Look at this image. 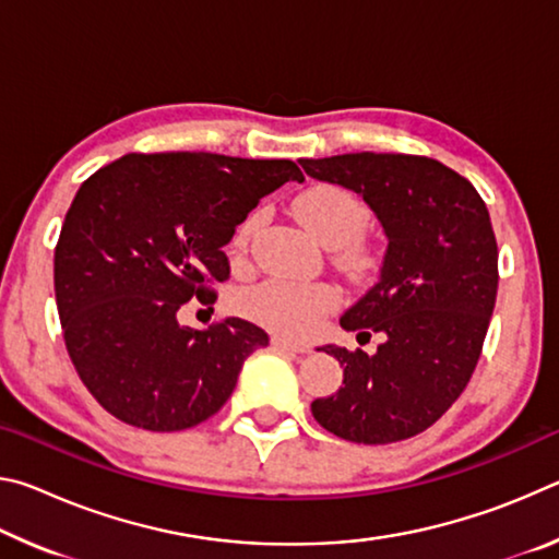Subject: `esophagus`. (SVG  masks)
<instances>
[{
	"label": "esophagus",
	"mask_w": 559,
	"mask_h": 559,
	"mask_svg": "<svg viewBox=\"0 0 559 559\" xmlns=\"http://www.w3.org/2000/svg\"><path fill=\"white\" fill-rule=\"evenodd\" d=\"M271 345L278 347V349H286V353H296V355L308 353V345L296 343V340H288V337H283V335H273L271 337Z\"/></svg>",
	"instance_id": "34e87169"
}]
</instances>
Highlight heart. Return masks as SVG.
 Returning <instances> with one entry per match:
<instances>
[{"label": "heart", "instance_id": "b5f03b06", "mask_svg": "<svg viewBox=\"0 0 559 559\" xmlns=\"http://www.w3.org/2000/svg\"><path fill=\"white\" fill-rule=\"evenodd\" d=\"M298 222L325 246H343L357 241L367 231L370 212L353 192L335 185H318L306 189L298 197ZM253 222L239 226L231 249L241 253L249 241ZM340 296L328 283H293V281H266L261 286L246 290L241 296L243 313L259 320L278 333L306 337L313 333L328 313L337 308Z\"/></svg>", "mask_w": 559, "mask_h": 559}]
</instances>
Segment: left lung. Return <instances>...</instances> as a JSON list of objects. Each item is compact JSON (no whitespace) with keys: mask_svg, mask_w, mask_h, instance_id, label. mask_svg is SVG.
Segmentation results:
<instances>
[{"mask_svg":"<svg viewBox=\"0 0 559 559\" xmlns=\"http://www.w3.org/2000/svg\"><path fill=\"white\" fill-rule=\"evenodd\" d=\"M306 175L353 189L380 219V281L340 325L382 333L374 355L325 345L343 386L310 404L316 421L355 443H394L429 429L466 390L498 290V246L484 200L439 159L349 153L298 159Z\"/></svg>","mask_w":559,"mask_h":559,"instance_id":"8db88e82","label":"left lung"}]
</instances>
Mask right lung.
I'll return each instance as SVG.
<instances>
[{
  "mask_svg": "<svg viewBox=\"0 0 559 559\" xmlns=\"http://www.w3.org/2000/svg\"><path fill=\"white\" fill-rule=\"evenodd\" d=\"M290 179L302 182L290 159L130 153L81 185L53 288L66 349L103 409L147 431H182L222 409L269 335L241 318L194 330L177 313L216 300L236 226Z\"/></svg>",
  "mask_w": 559,
  "mask_h": 559,
  "instance_id": "right-lung-1",
  "label": "right lung"
}]
</instances>
